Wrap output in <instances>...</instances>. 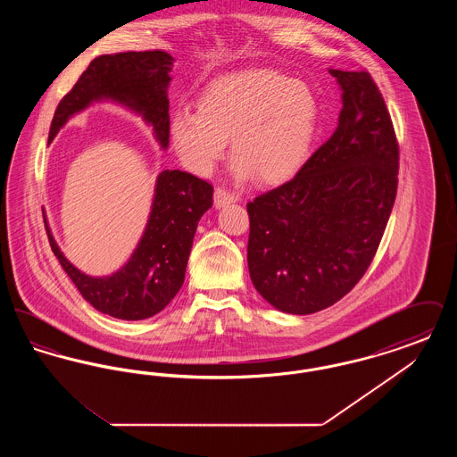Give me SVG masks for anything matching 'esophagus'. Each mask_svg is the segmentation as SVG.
Returning a JSON list of instances; mask_svg holds the SVG:
<instances>
[{"label": "esophagus", "mask_w": 457, "mask_h": 457, "mask_svg": "<svg viewBox=\"0 0 457 457\" xmlns=\"http://www.w3.org/2000/svg\"><path fill=\"white\" fill-rule=\"evenodd\" d=\"M238 195H235V194L224 190V188H216V192H214V205H216L218 209L224 207V205H229V204H233V202H238Z\"/></svg>", "instance_id": "obj_1"}]
</instances>
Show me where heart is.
Segmentation results:
<instances>
[{
  "label": "heart",
  "instance_id": "heart-1",
  "mask_svg": "<svg viewBox=\"0 0 457 457\" xmlns=\"http://www.w3.org/2000/svg\"><path fill=\"white\" fill-rule=\"evenodd\" d=\"M317 118V101L303 82L246 70L205 88L198 109H176L170 131L181 162L195 174L212 173L231 138L233 174L278 185L303 166Z\"/></svg>",
  "mask_w": 457,
  "mask_h": 457
}]
</instances>
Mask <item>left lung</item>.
Returning <instances> with one entry per match:
<instances>
[{"label": "left lung", "instance_id": "8db88e82", "mask_svg": "<svg viewBox=\"0 0 457 457\" xmlns=\"http://www.w3.org/2000/svg\"><path fill=\"white\" fill-rule=\"evenodd\" d=\"M343 109L337 129L296 176L246 205L248 270L265 302L308 315L363 278L391 216L399 147L369 71L328 68Z\"/></svg>", "mask_w": 457, "mask_h": 457}]
</instances>
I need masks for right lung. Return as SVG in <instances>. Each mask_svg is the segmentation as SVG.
I'll return each mask as SVG.
<instances>
[{"mask_svg":"<svg viewBox=\"0 0 457 457\" xmlns=\"http://www.w3.org/2000/svg\"><path fill=\"white\" fill-rule=\"evenodd\" d=\"M173 62L161 49L94 58L54 111L47 142L75 114L94 103L111 101L140 116L166 151ZM212 185L194 174L164 170L155 179L151 214L137 248L127 263L103 278L88 276L66 259L43 209L44 226L53 253L86 302L114 319L144 320L166 308L183 286L196 226L212 207Z\"/></svg>","mask_w":457,"mask_h":457,"instance_id":"1","label":"right lung"}]
</instances>
